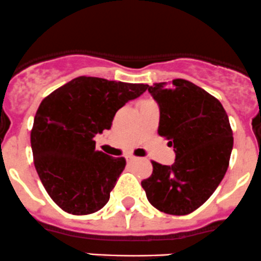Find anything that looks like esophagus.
I'll return each instance as SVG.
<instances>
[{"mask_svg":"<svg viewBox=\"0 0 261 261\" xmlns=\"http://www.w3.org/2000/svg\"><path fill=\"white\" fill-rule=\"evenodd\" d=\"M134 160H136V157H134V156H128V157H127V161H128V162L134 161Z\"/></svg>","mask_w":261,"mask_h":261,"instance_id":"esophagus-1","label":"esophagus"}]
</instances>
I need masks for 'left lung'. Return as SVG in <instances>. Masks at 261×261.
Masks as SVG:
<instances>
[{"mask_svg":"<svg viewBox=\"0 0 261 261\" xmlns=\"http://www.w3.org/2000/svg\"><path fill=\"white\" fill-rule=\"evenodd\" d=\"M160 108L159 134L174 147L171 166L152 161L141 182L148 202L167 215L194 212L215 193L229 164L233 137L221 102L182 79L148 87Z\"/></svg>","mask_w":261,"mask_h":261,"instance_id":"8db88e82","label":"left lung"}]
</instances>
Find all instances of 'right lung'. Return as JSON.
I'll return each instance as SVG.
<instances>
[{"instance_id": "add662e5", "label": "right lung", "mask_w": 261, "mask_h": 261, "mask_svg": "<svg viewBox=\"0 0 261 261\" xmlns=\"http://www.w3.org/2000/svg\"><path fill=\"white\" fill-rule=\"evenodd\" d=\"M148 87L80 76L40 102L30 134L34 165L64 212L91 215L107 204L125 159L96 151L94 137L110 129L115 113Z\"/></svg>"}]
</instances>
